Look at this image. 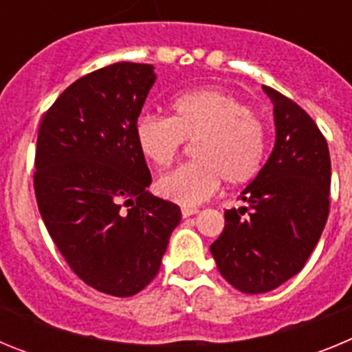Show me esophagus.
Returning a JSON list of instances; mask_svg holds the SVG:
<instances>
[{
	"mask_svg": "<svg viewBox=\"0 0 352 352\" xmlns=\"http://www.w3.org/2000/svg\"><path fill=\"white\" fill-rule=\"evenodd\" d=\"M199 213L197 208H182V217L183 219H188V217H192V214Z\"/></svg>",
	"mask_w": 352,
	"mask_h": 352,
	"instance_id": "obj_1",
	"label": "esophagus"
}]
</instances>
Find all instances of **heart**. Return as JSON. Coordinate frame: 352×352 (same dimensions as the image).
<instances>
[{"instance_id": "obj_1", "label": "heart", "mask_w": 352, "mask_h": 352, "mask_svg": "<svg viewBox=\"0 0 352 352\" xmlns=\"http://www.w3.org/2000/svg\"><path fill=\"white\" fill-rule=\"evenodd\" d=\"M170 118L144 114L135 125L141 153L167 167L185 142H195L194 162L160 176L162 197L195 206L210 197L222 179L229 186L252 182L268 153V126L247 104L222 89H199L174 98Z\"/></svg>"}]
</instances>
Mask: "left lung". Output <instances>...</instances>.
<instances>
[{
    "mask_svg": "<svg viewBox=\"0 0 352 352\" xmlns=\"http://www.w3.org/2000/svg\"><path fill=\"white\" fill-rule=\"evenodd\" d=\"M263 89L273 104L275 148L241 194L247 204L223 213L226 227L210 247L220 275L247 294L273 291L301 272L329 213L324 135L296 102Z\"/></svg>",
    "mask_w": 352,
    "mask_h": 352,
    "instance_id": "1",
    "label": "left lung"
}]
</instances>
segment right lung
Listing matches in <instances>:
<instances>
[{"label": "right lung", "instance_id": "obj_1", "mask_svg": "<svg viewBox=\"0 0 352 352\" xmlns=\"http://www.w3.org/2000/svg\"><path fill=\"white\" fill-rule=\"evenodd\" d=\"M153 65L121 63L72 82L40 121L36 204L52 241L84 284L138 294L157 276L178 204L149 194L135 125Z\"/></svg>", "mask_w": 352, "mask_h": 352}]
</instances>
